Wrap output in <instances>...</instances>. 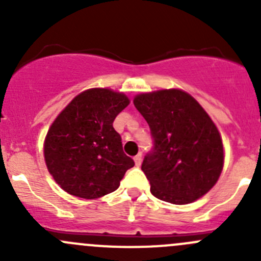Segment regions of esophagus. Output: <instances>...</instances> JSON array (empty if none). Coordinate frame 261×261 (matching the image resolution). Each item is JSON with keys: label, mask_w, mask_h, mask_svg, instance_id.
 Returning a JSON list of instances; mask_svg holds the SVG:
<instances>
[{"label": "esophagus", "mask_w": 261, "mask_h": 261, "mask_svg": "<svg viewBox=\"0 0 261 261\" xmlns=\"http://www.w3.org/2000/svg\"><path fill=\"white\" fill-rule=\"evenodd\" d=\"M134 160H135L136 167H140V165H141V160H143V155L138 154L135 158H134Z\"/></svg>", "instance_id": "obj_1"}]
</instances>
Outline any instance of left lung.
Returning <instances> with one entry per match:
<instances>
[{
	"instance_id": "obj_1",
	"label": "left lung",
	"mask_w": 261,
	"mask_h": 261,
	"mask_svg": "<svg viewBox=\"0 0 261 261\" xmlns=\"http://www.w3.org/2000/svg\"><path fill=\"white\" fill-rule=\"evenodd\" d=\"M134 105L151 134L141 170L152 196L173 204L204 196L223 167L222 140L207 112L179 89L139 94Z\"/></svg>"
}]
</instances>
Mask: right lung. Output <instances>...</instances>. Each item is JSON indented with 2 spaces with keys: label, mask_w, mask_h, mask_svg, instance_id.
<instances>
[{
  "label": "right lung",
  "mask_w": 261,
  "mask_h": 261,
  "mask_svg": "<svg viewBox=\"0 0 261 261\" xmlns=\"http://www.w3.org/2000/svg\"><path fill=\"white\" fill-rule=\"evenodd\" d=\"M128 103L125 94L111 89H88L53 122L44 155L49 173L65 192L98 198L116 191L126 170L135 165L112 125Z\"/></svg>",
  "instance_id": "right-lung-1"
}]
</instances>
